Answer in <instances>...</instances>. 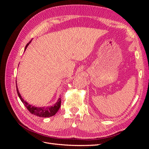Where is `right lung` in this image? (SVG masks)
Returning a JSON list of instances; mask_svg holds the SVG:
<instances>
[{
  "label": "right lung",
  "instance_id": "right-lung-1",
  "mask_svg": "<svg viewBox=\"0 0 149 149\" xmlns=\"http://www.w3.org/2000/svg\"><path fill=\"white\" fill-rule=\"evenodd\" d=\"M30 43V42L29 43L26 44V45L25 48V50L26 49V47H28ZM16 88H17V92L18 94V96H19L22 103L24 104V106L26 107V109L29 111V112L31 114H32L35 115L37 116H38V117H40V118H49V117H52V116L55 115L58 112V111L59 110L60 107L61 106V98L58 99V101L53 106H49V107H35L33 106L30 105L29 103L25 101L24 100V99L22 97L20 94L19 91V89H18L17 83H16Z\"/></svg>",
  "mask_w": 149,
  "mask_h": 149
}]
</instances>
